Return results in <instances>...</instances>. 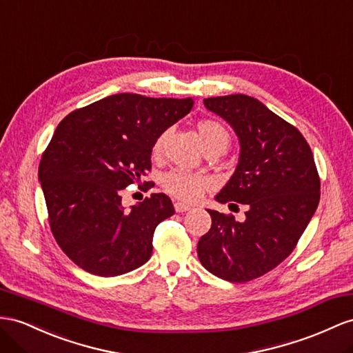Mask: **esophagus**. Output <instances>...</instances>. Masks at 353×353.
I'll return each instance as SVG.
<instances>
[{"instance_id":"obj_1","label":"esophagus","mask_w":353,"mask_h":353,"mask_svg":"<svg viewBox=\"0 0 353 353\" xmlns=\"http://www.w3.org/2000/svg\"><path fill=\"white\" fill-rule=\"evenodd\" d=\"M174 209H176L177 213H183V212L191 210V205H188V204H185L182 201H176L174 203Z\"/></svg>"}]
</instances>
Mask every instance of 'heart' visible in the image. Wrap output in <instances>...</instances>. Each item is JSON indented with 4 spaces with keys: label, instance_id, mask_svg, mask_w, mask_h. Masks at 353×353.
<instances>
[{
    "label": "heart",
    "instance_id": "obj_1",
    "mask_svg": "<svg viewBox=\"0 0 353 353\" xmlns=\"http://www.w3.org/2000/svg\"><path fill=\"white\" fill-rule=\"evenodd\" d=\"M196 131L200 135L203 148L205 152L209 150H222L225 152L230 146V132L225 126L213 119H201L196 123ZM168 132H162L153 143L152 157L159 158L164 150V143ZM161 186L170 195L182 201H195L201 194L210 186V180L203 174L189 173L185 170H171L161 177Z\"/></svg>",
    "mask_w": 353,
    "mask_h": 353
}]
</instances>
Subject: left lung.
Returning <instances> with one entry per match:
<instances>
[{"mask_svg": "<svg viewBox=\"0 0 353 353\" xmlns=\"http://www.w3.org/2000/svg\"><path fill=\"white\" fill-rule=\"evenodd\" d=\"M230 123L240 143L239 164L214 200L246 204V219L207 210L212 228L198 241L201 264L228 282H249L294 250L318 209L321 182L313 153L295 126L259 99L243 95L204 99Z\"/></svg>", "mask_w": 353, "mask_h": 353, "instance_id": "obj_1", "label": "left lung"}]
</instances>
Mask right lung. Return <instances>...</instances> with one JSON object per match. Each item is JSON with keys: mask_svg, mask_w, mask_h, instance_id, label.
<instances>
[{"mask_svg": "<svg viewBox=\"0 0 353 353\" xmlns=\"http://www.w3.org/2000/svg\"><path fill=\"white\" fill-rule=\"evenodd\" d=\"M192 98L108 95L71 112L43 153L39 180L59 248L90 274L146 264L157 225L174 214L165 194L125 209L122 189L152 168L153 143L186 116Z\"/></svg>", "mask_w": 353, "mask_h": 353, "instance_id": "add662e5", "label": "right lung"}]
</instances>
